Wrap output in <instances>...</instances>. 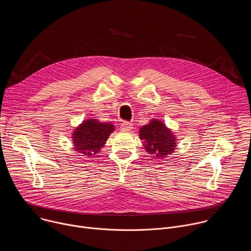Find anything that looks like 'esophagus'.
I'll return each instance as SVG.
<instances>
[{
	"label": "esophagus",
	"instance_id": "obj_1",
	"mask_svg": "<svg viewBox=\"0 0 251 251\" xmlns=\"http://www.w3.org/2000/svg\"><path fill=\"white\" fill-rule=\"evenodd\" d=\"M132 128H133V125L127 121H124L123 123H121V126H120V129L122 131H130L132 130Z\"/></svg>",
	"mask_w": 251,
	"mask_h": 251
}]
</instances>
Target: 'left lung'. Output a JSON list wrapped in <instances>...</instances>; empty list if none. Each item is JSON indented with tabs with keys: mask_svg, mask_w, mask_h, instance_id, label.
<instances>
[{
	"mask_svg": "<svg viewBox=\"0 0 251 251\" xmlns=\"http://www.w3.org/2000/svg\"><path fill=\"white\" fill-rule=\"evenodd\" d=\"M139 138L143 141L146 152L156 159H163L173 154L177 145L174 132L163 121L156 118L140 128Z\"/></svg>",
	"mask_w": 251,
	"mask_h": 251,
	"instance_id": "obj_1",
	"label": "left lung"
}]
</instances>
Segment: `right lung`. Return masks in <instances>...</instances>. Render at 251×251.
Masks as SVG:
<instances>
[{
    "label": "right lung",
    "mask_w": 251,
    "mask_h": 251,
    "mask_svg": "<svg viewBox=\"0 0 251 251\" xmlns=\"http://www.w3.org/2000/svg\"><path fill=\"white\" fill-rule=\"evenodd\" d=\"M115 131L112 123H102L94 118L82 121L71 135L75 151L83 158H91L99 153L105 143Z\"/></svg>",
    "instance_id": "right-lung-1"
}]
</instances>
